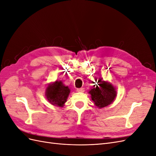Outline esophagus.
<instances>
[{"label": "esophagus", "instance_id": "1", "mask_svg": "<svg viewBox=\"0 0 156 156\" xmlns=\"http://www.w3.org/2000/svg\"><path fill=\"white\" fill-rule=\"evenodd\" d=\"M76 91L78 92H83L84 91V89L83 88H77Z\"/></svg>", "mask_w": 156, "mask_h": 156}]
</instances>
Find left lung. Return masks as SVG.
I'll return each instance as SVG.
<instances>
[{
	"label": "left lung",
	"mask_w": 156,
	"mask_h": 156,
	"mask_svg": "<svg viewBox=\"0 0 156 156\" xmlns=\"http://www.w3.org/2000/svg\"><path fill=\"white\" fill-rule=\"evenodd\" d=\"M89 93L91 94L92 100L95 105L99 108H103L111 104L116 96L114 87L101 79L99 80L98 85Z\"/></svg>",
	"instance_id": "obj_1"
}]
</instances>
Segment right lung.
Returning a JSON list of instances; mask_svg holds the SVG:
<instances>
[{
	"label": "right lung",
	"instance_id": "1",
	"mask_svg": "<svg viewBox=\"0 0 156 156\" xmlns=\"http://www.w3.org/2000/svg\"><path fill=\"white\" fill-rule=\"evenodd\" d=\"M69 92L68 87L64 86L62 81H56L47 87L46 97L51 104L62 107L66 101Z\"/></svg>",
	"mask_w": 156,
	"mask_h": 156
}]
</instances>
